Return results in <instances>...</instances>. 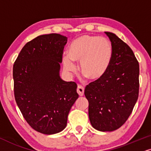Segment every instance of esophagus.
<instances>
[{"label": "esophagus", "instance_id": "1", "mask_svg": "<svg viewBox=\"0 0 151 151\" xmlns=\"http://www.w3.org/2000/svg\"><path fill=\"white\" fill-rule=\"evenodd\" d=\"M77 92L80 96H83L84 94V87L81 85H78L77 87Z\"/></svg>", "mask_w": 151, "mask_h": 151}]
</instances>
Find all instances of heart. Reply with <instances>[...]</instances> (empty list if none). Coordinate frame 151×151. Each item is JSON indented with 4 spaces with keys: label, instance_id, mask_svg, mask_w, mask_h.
<instances>
[{
    "label": "heart",
    "instance_id": "obj_1",
    "mask_svg": "<svg viewBox=\"0 0 151 151\" xmlns=\"http://www.w3.org/2000/svg\"><path fill=\"white\" fill-rule=\"evenodd\" d=\"M113 48L106 38L83 35L73 41L68 47V57H62L66 72L75 73L76 65L80 62V71L90 80L101 78L111 64Z\"/></svg>",
    "mask_w": 151,
    "mask_h": 151
}]
</instances>
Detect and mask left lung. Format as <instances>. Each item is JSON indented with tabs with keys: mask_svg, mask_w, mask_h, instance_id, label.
<instances>
[{
	"mask_svg": "<svg viewBox=\"0 0 151 151\" xmlns=\"http://www.w3.org/2000/svg\"><path fill=\"white\" fill-rule=\"evenodd\" d=\"M105 33L113 48L111 64L101 78L87 85L85 95L92 127L112 132L127 121L138 99L139 64L127 44L114 33Z\"/></svg>",
	"mask_w": 151,
	"mask_h": 151,
	"instance_id": "1",
	"label": "left lung"
}]
</instances>
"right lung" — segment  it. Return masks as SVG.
Listing matches in <instances>:
<instances>
[{"instance_id":"obj_1","label":"right lung","mask_w":151,"mask_h":151,"mask_svg":"<svg viewBox=\"0 0 151 151\" xmlns=\"http://www.w3.org/2000/svg\"><path fill=\"white\" fill-rule=\"evenodd\" d=\"M66 36L41 35L28 42L13 65L16 103L28 124L44 134L60 132L78 94L59 76Z\"/></svg>"}]
</instances>
